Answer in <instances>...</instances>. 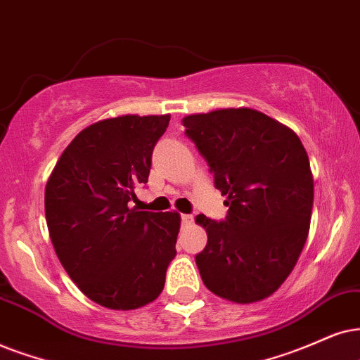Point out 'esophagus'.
<instances>
[{
	"mask_svg": "<svg viewBox=\"0 0 360 360\" xmlns=\"http://www.w3.org/2000/svg\"><path fill=\"white\" fill-rule=\"evenodd\" d=\"M193 221L194 217L191 216V214H183V216H181V222H183V226H191L193 224Z\"/></svg>",
	"mask_w": 360,
	"mask_h": 360,
	"instance_id": "1",
	"label": "esophagus"
}]
</instances>
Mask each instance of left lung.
Returning <instances> with one entry per match:
<instances>
[{
    "label": "left lung",
    "mask_w": 360,
    "mask_h": 360,
    "mask_svg": "<svg viewBox=\"0 0 360 360\" xmlns=\"http://www.w3.org/2000/svg\"><path fill=\"white\" fill-rule=\"evenodd\" d=\"M183 124L229 207L222 221L198 216L207 233L195 256L204 285L239 304L269 297L307 239L314 181L306 149L294 131L256 109L191 115Z\"/></svg>",
    "instance_id": "1"
}]
</instances>
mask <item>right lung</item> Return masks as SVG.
I'll return each mask as SVG.
<instances>
[{
    "label": "right lung",
    "mask_w": 360,
    "mask_h": 360,
    "mask_svg": "<svg viewBox=\"0 0 360 360\" xmlns=\"http://www.w3.org/2000/svg\"><path fill=\"white\" fill-rule=\"evenodd\" d=\"M169 115L94 122L61 154L44 191L54 251L91 301L129 311L153 302L176 256L181 217L129 207L148 183Z\"/></svg>",
    "instance_id": "right-lung-1"
}]
</instances>
